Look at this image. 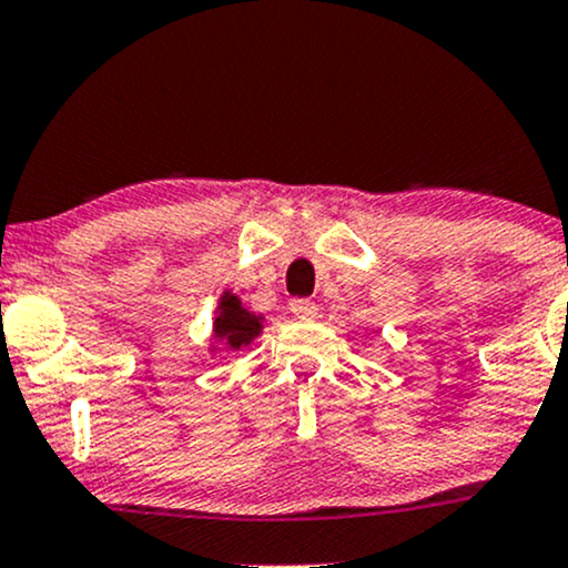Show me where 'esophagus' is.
Returning <instances> with one entry per match:
<instances>
[{"mask_svg": "<svg viewBox=\"0 0 568 568\" xmlns=\"http://www.w3.org/2000/svg\"><path fill=\"white\" fill-rule=\"evenodd\" d=\"M290 313L297 322H313L318 316V305L311 303V300H292Z\"/></svg>", "mask_w": 568, "mask_h": 568, "instance_id": "1", "label": "esophagus"}]
</instances>
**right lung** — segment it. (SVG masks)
I'll use <instances>...</instances> for the list:
<instances>
[{
    "instance_id": "1",
    "label": "right lung",
    "mask_w": 568,
    "mask_h": 568,
    "mask_svg": "<svg viewBox=\"0 0 568 568\" xmlns=\"http://www.w3.org/2000/svg\"><path fill=\"white\" fill-rule=\"evenodd\" d=\"M263 332V316H255L252 311H246L242 300L231 292H223L217 303V316H215V329L212 337L220 343L229 345V351H242Z\"/></svg>"
}]
</instances>
